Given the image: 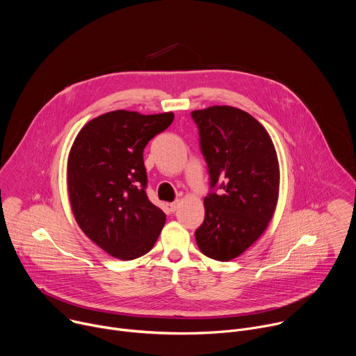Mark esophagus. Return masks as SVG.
I'll use <instances>...</instances> for the list:
<instances>
[{
  "label": "esophagus",
  "instance_id": "34e87169",
  "mask_svg": "<svg viewBox=\"0 0 356 356\" xmlns=\"http://www.w3.org/2000/svg\"><path fill=\"white\" fill-rule=\"evenodd\" d=\"M179 204H180V200H176V201L170 202L169 207H170V210H172V211H176V210H177V207H179Z\"/></svg>",
  "mask_w": 356,
  "mask_h": 356
}]
</instances>
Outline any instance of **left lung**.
<instances>
[{
	"label": "left lung",
	"instance_id": "1",
	"mask_svg": "<svg viewBox=\"0 0 356 356\" xmlns=\"http://www.w3.org/2000/svg\"><path fill=\"white\" fill-rule=\"evenodd\" d=\"M213 191L195 242L206 257L228 262L265 232L279 197L275 145L264 125L229 106L191 111ZM220 191L215 193V188Z\"/></svg>",
	"mask_w": 356,
	"mask_h": 356
}]
</instances>
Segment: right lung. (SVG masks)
Instances as JSON below:
<instances>
[{
  "mask_svg": "<svg viewBox=\"0 0 356 356\" xmlns=\"http://www.w3.org/2000/svg\"><path fill=\"white\" fill-rule=\"evenodd\" d=\"M173 113L117 110L87 122L67 159V190L81 231L108 255L132 261L154 248L165 213L146 195L143 149Z\"/></svg>",
  "mask_w": 356,
  "mask_h": 356,
  "instance_id": "1",
  "label": "right lung"
}]
</instances>
